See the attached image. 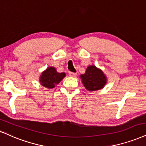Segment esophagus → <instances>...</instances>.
Returning <instances> with one entry per match:
<instances>
[{
	"label": "esophagus",
	"mask_w": 146,
	"mask_h": 146,
	"mask_svg": "<svg viewBox=\"0 0 146 146\" xmlns=\"http://www.w3.org/2000/svg\"><path fill=\"white\" fill-rule=\"evenodd\" d=\"M69 76H71V77H74L76 76V73H74V72H69Z\"/></svg>",
	"instance_id": "34e87169"
}]
</instances>
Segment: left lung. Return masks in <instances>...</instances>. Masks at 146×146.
Returning a JSON list of instances; mask_svg holds the SVG:
<instances>
[{
  "instance_id": "8db88e82",
  "label": "left lung",
  "mask_w": 146,
  "mask_h": 146,
  "mask_svg": "<svg viewBox=\"0 0 146 146\" xmlns=\"http://www.w3.org/2000/svg\"><path fill=\"white\" fill-rule=\"evenodd\" d=\"M82 83L89 91H98L105 87L108 79L104 72L94 65L87 68L85 73L80 76Z\"/></svg>"
}]
</instances>
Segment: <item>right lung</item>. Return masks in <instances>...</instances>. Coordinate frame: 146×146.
<instances>
[{
	"mask_svg": "<svg viewBox=\"0 0 146 146\" xmlns=\"http://www.w3.org/2000/svg\"><path fill=\"white\" fill-rule=\"evenodd\" d=\"M65 76L66 73H59L55 68L50 66L41 73L39 78V82L43 87L48 89H52L55 87V85L62 81Z\"/></svg>",
	"mask_w": 146,
	"mask_h": 146,
	"instance_id": "add662e5",
	"label": "right lung"
}]
</instances>
